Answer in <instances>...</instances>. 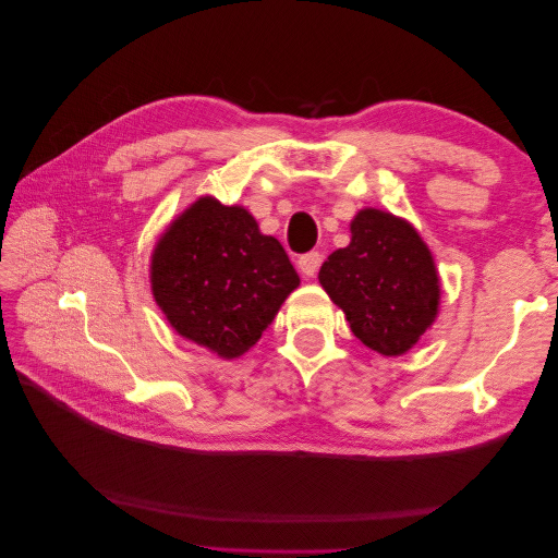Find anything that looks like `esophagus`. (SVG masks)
I'll use <instances>...</instances> for the list:
<instances>
[{"label":"esophagus","mask_w":558,"mask_h":558,"mask_svg":"<svg viewBox=\"0 0 558 558\" xmlns=\"http://www.w3.org/2000/svg\"><path fill=\"white\" fill-rule=\"evenodd\" d=\"M298 267H300V272L305 275V277H316L318 267H320V253L318 251H310V253H305V256H300Z\"/></svg>","instance_id":"obj_1"}]
</instances>
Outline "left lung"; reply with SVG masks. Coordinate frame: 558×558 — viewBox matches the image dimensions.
Wrapping results in <instances>:
<instances>
[{
	"label": "left lung",
	"mask_w": 558,
	"mask_h": 558,
	"mask_svg": "<svg viewBox=\"0 0 558 558\" xmlns=\"http://www.w3.org/2000/svg\"><path fill=\"white\" fill-rule=\"evenodd\" d=\"M318 281L342 307L351 332L384 356H400L428 330L440 302L433 256L400 218L363 209L351 244L330 253Z\"/></svg>",
	"instance_id": "left-lung-1"
}]
</instances>
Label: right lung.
Returning a JSON list of instances; mask_svg holds the SVG:
<instances>
[{
    "label": "right lung",
    "mask_w": 558,
    "mask_h": 558,
    "mask_svg": "<svg viewBox=\"0 0 558 558\" xmlns=\"http://www.w3.org/2000/svg\"><path fill=\"white\" fill-rule=\"evenodd\" d=\"M150 283L179 335L238 359L260 340L300 277L246 209L202 197L162 234Z\"/></svg>",
    "instance_id": "1"
}]
</instances>
